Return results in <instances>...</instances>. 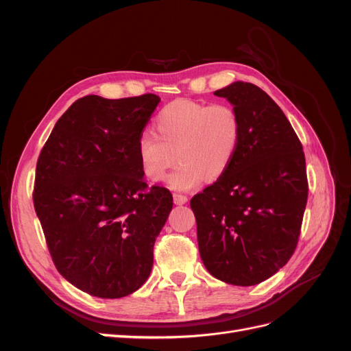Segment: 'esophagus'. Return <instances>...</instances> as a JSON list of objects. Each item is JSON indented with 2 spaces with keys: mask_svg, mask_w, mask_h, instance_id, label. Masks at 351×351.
<instances>
[{
  "mask_svg": "<svg viewBox=\"0 0 351 351\" xmlns=\"http://www.w3.org/2000/svg\"><path fill=\"white\" fill-rule=\"evenodd\" d=\"M173 199H174V204H176V205H184L186 202H187V196L178 195V193H174V195H173Z\"/></svg>",
  "mask_w": 351,
  "mask_h": 351,
  "instance_id": "esophagus-1",
  "label": "esophagus"
}]
</instances>
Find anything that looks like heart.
<instances>
[{
    "label": "heart",
    "mask_w": 351,
    "mask_h": 351,
    "mask_svg": "<svg viewBox=\"0 0 351 351\" xmlns=\"http://www.w3.org/2000/svg\"><path fill=\"white\" fill-rule=\"evenodd\" d=\"M155 130L137 139V156L152 182L167 178L177 159L178 168L169 186L189 190L202 180L224 177L240 149L241 120L228 105H214L180 98L167 104L155 117Z\"/></svg>",
    "instance_id": "1"
}]
</instances>
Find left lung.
<instances>
[{"instance_id": "obj_1", "label": "left lung", "mask_w": 351, "mask_h": 351, "mask_svg": "<svg viewBox=\"0 0 351 351\" xmlns=\"http://www.w3.org/2000/svg\"><path fill=\"white\" fill-rule=\"evenodd\" d=\"M214 95L241 120L228 171L190 200L202 262L210 275L249 287L289 262L307 202L303 146L290 121L256 84L234 82Z\"/></svg>"}]
</instances>
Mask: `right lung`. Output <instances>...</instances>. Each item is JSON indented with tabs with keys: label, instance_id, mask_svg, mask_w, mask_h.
Segmentation results:
<instances>
[{
	"label": "right lung",
	"instance_id": "add662e5",
	"mask_svg": "<svg viewBox=\"0 0 351 351\" xmlns=\"http://www.w3.org/2000/svg\"><path fill=\"white\" fill-rule=\"evenodd\" d=\"M161 98L88 95L61 115L36 164L34 205L58 272L79 290L120 299L139 290L173 209L137 156Z\"/></svg>",
	"mask_w": 351,
	"mask_h": 351
}]
</instances>
